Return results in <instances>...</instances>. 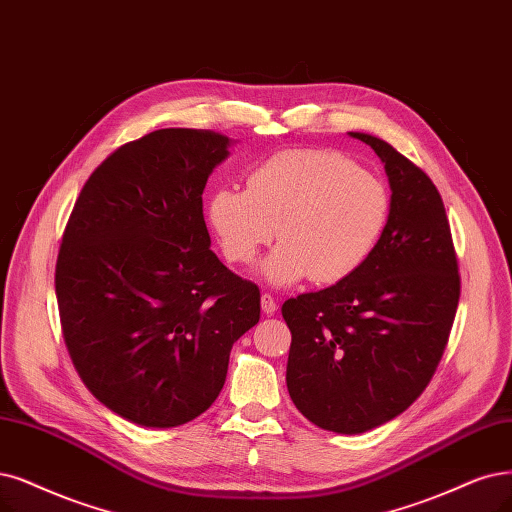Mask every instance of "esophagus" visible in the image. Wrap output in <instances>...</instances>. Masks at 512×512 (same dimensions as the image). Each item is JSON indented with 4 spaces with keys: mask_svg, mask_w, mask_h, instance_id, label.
I'll list each match as a JSON object with an SVG mask.
<instances>
[{
    "mask_svg": "<svg viewBox=\"0 0 512 512\" xmlns=\"http://www.w3.org/2000/svg\"><path fill=\"white\" fill-rule=\"evenodd\" d=\"M276 299L270 295V293H263L261 295V310H263V314H268V316H272L274 312H276Z\"/></svg>",
    "mask_w": 512,
    "mask_h": 512,
    "instance_id": "34e87169",
    "label": "esophagus"
}]
</instances>
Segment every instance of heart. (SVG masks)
<instances>
[{
  "label": "heart",
  "mask_w": 512,
  "mask_h": 512,
  "mask_svg": "<svg viewBox=\"0 0 512 512\" xmlns=\"http://www.w3.org/2000/svg\"><path fill=\"white\" fill-rule=\"evenodd\" d=\"M223 255L249 263L261 246H278L261 263L272 285H337L361 270L390 219L386 183L331 149H287L259 162L246 189L223 187L208 204Z\"/></svg>",
  "instance_id": "obj_1"
}]
</instances>
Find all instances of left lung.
Here are the masks:
<instances>
[{"label":"left lung","mask_w":512,"mask_h":512,"mask_svg":"<svg viewBox=\"0 0 512 512\" xmlns=\"http://www.w3.org/2000/svg\"><path fill=\"white\" fill-rule=\"evenodd\" d=\"M350 135L384 162L392 189L386 232L350 278L282 304L291 399L312 424L342 434L386 424L426 390L460 301L439 189L390 143Z\"/></svg>","instance_id":"obj_1"}]
</instances>
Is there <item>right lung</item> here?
I'll list each match as a JSON object with an SVG mask.
<instances>
[{
  "mask_svg": "<svg viewBox=\"0 0 512 512\" xmlns=\"http://www.w3.org/2000/svg\"><path fill=\"white\" fill-rule=\"evenodd\" d=\"M230 139L162 128L124 143L84 183L54 270L75 371L147 428L192 422L219 396L261 295L211 251L202 192Z\"/></svg>",
  "mask_w": 512,
  "mask_h": 512,
  "instance_id": "add662e5",
  "label": "right lung"
}]
</instances>
